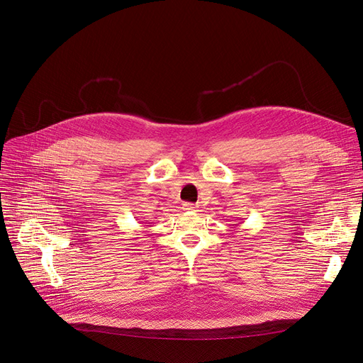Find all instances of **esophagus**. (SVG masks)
<instances>
[{
  "label": "esophagus",
  "mask_w": 363,
  "mask_h": 363,
  "mask_svg": "<svg viewBox=\"0 0 363 363\" xmlns=\"http://www.w3.org/2000/svg\"><path fill=\"white\" fill-rule=\"evenodd\" d=\"M183 210L184 211H198V205L191 203V202H186V203H183Z\"/></svg>",
  "instance_id": "esophagus-1"
}]
</instances>
